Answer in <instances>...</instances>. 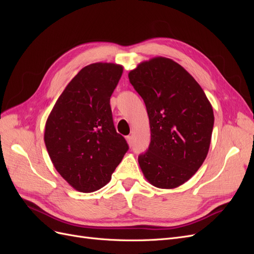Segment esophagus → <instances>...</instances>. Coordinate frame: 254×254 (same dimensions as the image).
Instances as JSON below:
<instances>
[{"label": "esophagus", "instance_id": "obj_1", "mask_svg": "<svg viewBox=\"0 0 254 254\" xmlns=\"http://www.w3.org/2000/svg\"><path fill=\"white\" fill-rule=\"evenodd\" d=\"M126 140H127V142H128V144L130 145V144L132 143V136H131V135H127V136H126Z\"/></svg>", "mask_w": 254, "mask_h": 254}]
</instances>
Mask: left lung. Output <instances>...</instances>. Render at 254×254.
I'll list each match as a JSON object with an SVG mask.
<instances>
[{
  "mask_svg": "<svg viewBox=\"0 0 254 254\" xmlns=\"http://www.w3.org/2000/svg\"><path fill=\"white\" fill-rule=\"evenodd\" d=\"M128 77L143 98L150 124L148 149L137 158L141 170L157 188L179 187L209 151L214 126L209 99L193 76L168 58L145 61Z\"/></svg>",
  "mask_w": 254,
  "mask_h": 254,
  "instance_id": "1",
  "label": "left lung"
}]
</instances>
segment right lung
I'll return each mask as SVG.
<instances>
[{"label": "right lung", "instance_id": "right-lung-1", "mask_svg": "<svg viewBox=\"0 0 254 254\" xmlns=\"http://www.w3.org/2000/svg\"><path fill=\"white\" fill-rule=\"evenodd\" d=\"M123 66H84L58 97L47 121L44 142L61 177L83 193L105 187L129 146L114 127L110 97Z\"/></svg>", "mask_w": 254, "mask_h": 254}]
</instances>
